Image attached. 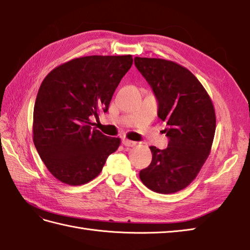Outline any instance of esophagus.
I'll return each instance as SVG.
<instances>
[{
    "label": "esophagus",
    "instance_id": "obj_1",
    "mask_svg": "<svg viewBox=\"0 0 250 250\" xmlns=\"http://www.w3.org/2000/svg\"><path fill=\"white\" fill-rule=\"evenodd\" d=\"M122 144H124L125 147H133V146L136 145V142L130 141L128 139H124V140H122Z\"/></svg>",
    "mask_w": 250,
    "mask_h": 250
}]
</instances>
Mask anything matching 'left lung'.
<instances>
[{
	"label": "left lung",
	"instance_id": "8db88e82",
	"mask_svg": "<svg viewBox=\"0 0 250 250\" xmlns=\"http://www.w3.org/2000/svg\"><path fill=\"white\" fill-rule=\"evenodd\" d=\"M137 70L158 101V117L167 124L166 149L150 146L151 163L140 171L148 189L174 193L198 176L208 157L216 130L213 102L192 73L178 63L158 58H134Z\"/></svg>",
	"mask_w": 250,
	"mask_h": 250
}]
</instances>
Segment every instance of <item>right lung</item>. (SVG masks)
Segmentation results:
<instances>
[{
    "label": "right lung",
    "mask_w": 250,
    "mask_h": 250,
    "mask_svg": "<svg viewBox=\"0 0 250 250\" xmlns=\"http://www.w3.org/2000/svg\"><path fill=\"white\" fill-rule=\"evenodd\" d=\"M133 63L131 55L75 58L42 83L33 111V142L48 171L63 184L89 183L120 145L92 129Z\"/></svg>",
    "instance_id": "add662e5"
}]
</instances>
